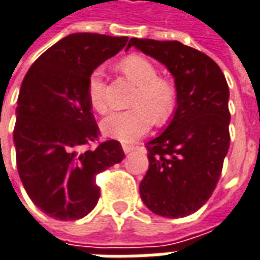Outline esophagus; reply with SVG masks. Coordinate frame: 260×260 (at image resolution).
I'll list each match as a JSON object with an SVG mask.
<instances>
[{
    "label": "esophagus",
    "instance_id": "1",
    "mask_svg": "<svg viewBox=\"0 0 260 260\" xmlns=\"http://www.w3.org/2000/svg\"><path fill=\"white\" fill-rule=\"evenodd\" d=\"M122 150H124V153H129L134 150V145H128V143H124L122 145Z\"/></svg>",
    "mask_w": 260,
    "mask_h": 260
}]
</instances>
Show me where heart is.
I'll list each match as a JSON object with an SVG mask.
<instances>
[{
  "label": "heart",
  "mask_w": 260,
  "mask_h": 260,
  "mask_svg": "<svg viewBox=\"0 0 260 260\" xmlns=\"http://www.w3.org/2000/svg\"><path fill=\"white\" fill-rule=\"evenodd\" d=\"M121 72L135 84L136 91L128 111L112 112L101 122L105 136L121 142H134L143 136L153 124L166 122L177 104V88L172 80L157 77L152 61L138 54H131L119 63ZM87 95L91 107L100 114L107 111L103 72L97 69L88 77Z\"/></svg>",
  "instance_id": "1"
}]
</instances>
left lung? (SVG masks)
I'll return each mask as SVG.
<instances>
[{
  "label": "left lung",
  "mask_w": 260,
  "mask_h": 260,
  "mask_svg": "<svg viewBox=\"0 0 260 260\" xmlns=\"http://www.w3.org/2000/svg\"><path fill=\"white\" fill-rule=\"evenodd\" d=\"M134 46L173 76L177 107L160 135L146 143L149 169L139 184L143 204L180 218L206 204L230 148V90L218 64L177 41L132 38Z\"/></svg>",
  "instance_id": "obj_1"
}]
</instances>
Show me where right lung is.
Here are the masks:
<instances>
[{
	"mask_svg": "<svg viewBox=\"0 0 260 260\" xmlns=\"http://www.w3.org/2000/svg\"><path fill=\"white\" fill-rule=\"evenodd\" d=\"M126 36L72 34L30 66L18 95L16 166L29 199L54 219L86 217L100 199L95 176L124 159L118 141L99 136L87 95L90 74L126 45Z\"/></svg>",
	"mask_w": 260,
	"mask_h": 260,
	"instance_id": "add662e5",
	"label": "right lung"
}]
</instances>
